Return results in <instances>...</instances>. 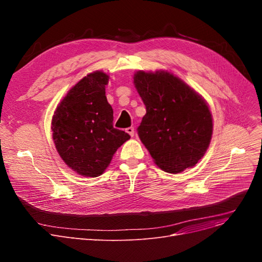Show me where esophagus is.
<instances>
[{"label":"esophagus","instance_id":"34e87169","mask_svg":"<svg viewBox=\"0 0 262 262\" xmlns=\"http://www.w3.org/2000/svg\"><path fill=\"white\" fill-rule=\"evenodd\" d=\"M126 133H128V134L130 135V137H134V134H135L134 127H128V128H126Z\"/></svg>","mask_w":262,"mask_h":262}]
</instances>
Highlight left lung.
Here are the masks:
<instances>
[{"label": "left lung", "mask_w": 262, "mask_h": 262, "mask_svg": "<svg viewBox=\"0 0 262 262\" xmlns=\"http://www.w3.org/2000/svg\"><path fill=\"white\" fill-rule=\"evenodd\" d=\"M134 84L146 108L138 135L155 163L173 174L194 167L212 136L207 103L168 71H137Z\"/></svg>", "instance_id": "8db88e82"}]
</instances>
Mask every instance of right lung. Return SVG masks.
<instances>
[{
	"instance_id": "right-lung-1",
	"label": "right lung",
	"mask_w": 262,
	"mask_h": 262,
	"mask_svg": "<svg viewBox=\"0 0 262 262\" xmlns=\"http://www.w3.org/2000/svg\"><path fill=\"white\" fill-rule=\"evenodd\" d=\"M109 76L95 71L81 78L58 104L52 119L53 140L64 163L77 174L96 177L130 136L113 125L107 102Z\"/></svg>"
}]
</instances>
